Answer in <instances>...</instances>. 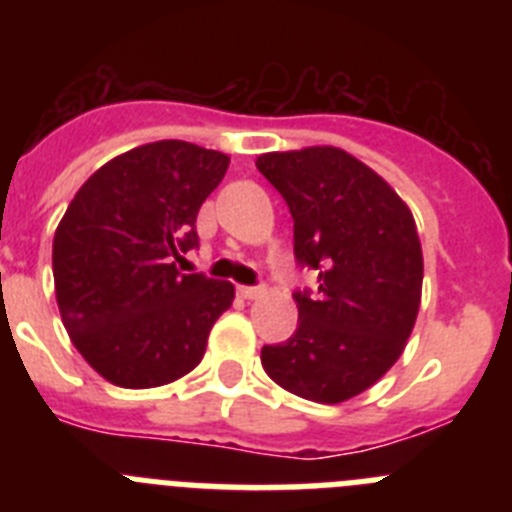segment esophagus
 Segmentation results:
<instances>
[{
  "instance_id": "esophagus-1",
  "label": "esophagus",
  "mask_w": 512,
  "mask_h": 512,
  "mask_svg": "<svg viewBox=\"0 0 512 512\" xmlns=\"http://www.w3.org/2000/svg\"><path fill=\"white\" fill-rule=\"evenodd\" d=\"M238 292H241V297H246V300H256V297H261L266 292L264 287H238Z\"/></svg>"
}]
</instances>
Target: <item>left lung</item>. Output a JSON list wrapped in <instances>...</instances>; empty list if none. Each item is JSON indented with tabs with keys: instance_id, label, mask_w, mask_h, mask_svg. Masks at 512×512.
I'll list each match as a JSON object with an SVG mask.
<instances>
[{
	"instance_id": "left-lung-1",
	"label": "left lung",
	"mask_w": 512,
	"mask_h": 512,
	"mask_svg": "<svg viewBox=\"0 0 512 512\" xmlns=\"http://www.w3.org/2000/svg\"><path fill=\"white\" fill-rule=\"evenodd\" d=\"M256 169L295 220V259L318 292H295L297 330L261 348L279 387L312 402L351 400L400 359L423 289L413 212L359 158L333 146L264 153Z\"/></svg>"
}]
</instances>
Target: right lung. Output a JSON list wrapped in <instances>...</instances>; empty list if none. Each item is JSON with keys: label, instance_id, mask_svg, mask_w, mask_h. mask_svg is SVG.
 <instances>
[{"label": "right lung", "instance_id": "1", "mask_svg": "<svg viewBox=\"0 0 512 512\" xmlns=\"http://www.w3.org/2000/svg\"><path fill=\"white\" fill-rule=\"evenodd\" d=\"M230 158L187 140H158L112 158L76 192L53 238L61 320L79 354L128 390L184 377L205 356L235 289L182 274L200 246L197 212Z\"/></svg>", "mask_w": 512, "mask_h": 512}]
</instances>
